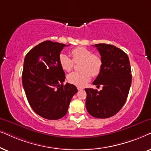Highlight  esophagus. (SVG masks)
I'll return each instance as SVG.
<instances>
[{
  "instance_id": "1",
  "label": "esophagus",
  "mask_w": 151,
  "mask_h": 151,
  "mask_svg": "<svg viewBox=\"0 0 151 151\" xmlns=\"http://www.w3.org/2000/svg\"><path fill=\"white\" fill-rule=\"evenodd\" d=\"M77 89H78V90H83V88H81V87H79V86H78V87H77Z\"/></svg>"
}]
</instances>
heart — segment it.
I'll return each instance as SVG.
<instances>
[{"label":"heart","mask_w":151,"mask_h":151,"mask_svg":"<svg viewBox=\"0 0 151 151\" xmlns=\"http://www.w3.org/2000/svg\"><path fill=\"white\" fill-rule=\"evenodd\" d=\"M72 59L65 54H61L59 58V65L64 71L70 72L73 68L74 62L79 64L80 71L73 72L68 75L69 83L77 86H85L90 81L91 75L96 77L101 73L103 61L100 56L92 54L91 50L84 47L74 48L70 52Z\"/></svg>","instance_id":"obj_1"}]
</instances>
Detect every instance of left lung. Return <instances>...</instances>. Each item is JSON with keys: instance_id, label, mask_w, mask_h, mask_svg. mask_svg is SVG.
I'll return each instance as SVG.
<instances>
[{"instance_id": "8db88e82", "label": "left lung", "mask_w": 151, "mask_h": 151, "mask_svg": "<svg viewBox=\"0 0 151 151\" xmlns=\"http://www.w3.org/2000/svg\"><path fill=\"white\" fill-rule=\"evenodd\" d=\"M94 47L99 50L103 66L93 84L103 88L100 91L86 88V106L92 116L105 119L117 113L126 103L131 86V68L128 55L119 48L105 43Z\"/></svg>"}]
</instances>
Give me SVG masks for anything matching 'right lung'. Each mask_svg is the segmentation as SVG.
Masks as SVG:
<instances>
[{
  "label": "right lung",
  "mask_w": 151,
  "mask_h": 151,
  "mask_svg": "<svg viewBox=\"0 0 151 151\" xmlns=\"http://www.w3.org/2000/svg\"><path fill=\"white\" fill-rule=\"evenodd\" d=\"M65 46L43 41L29 50L24 60L22 82L27 101L36 113L47 119L65 116L72 96L78 91L73 84L63 85L65 74L59 58Z\"/></svg>",
  "instance_id": "obj_1"
}]
</instances>
